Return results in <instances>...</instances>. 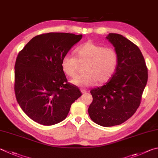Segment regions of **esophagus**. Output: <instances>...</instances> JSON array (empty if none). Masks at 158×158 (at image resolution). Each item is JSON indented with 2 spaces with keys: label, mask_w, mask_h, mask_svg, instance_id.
Instances as JSON below:
<instances>
[{
  "label": "esophagus",
  "mask_w": 158,
  "mask_h": 158,
  "mask_svg": "<svg viewBox=\"0 0 158 158\" xmlns=\"http://www.w3.org/2000/svg\"><path fill=\"white\" fill-rule=\"evenodd\" d=\"M81 93H82L83 94H85V93H87V91L85 90H84V89H82V90H81Z\"/></svg>",
  "instance_id": "1"
}]
</instances>
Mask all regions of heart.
<instances>
[{
    "mask_svg": "<svg viewBox=\"0 0 158 158\" xmlns=\"http://www.w3.org/2000/svg\"><path fill=\"white\" fill-rule=\"evenodd\" d=\"M74 55L75 57L65 54L61 60V68L67 75L74 77L78 64L85 63V73L70 80L72 84L79 87L89 86L96 81L99 83L106 81L115 70L118 61L115 50L92 41L79 45L74 51Z\"/></svg>",
    "mask_w": 158,
    "mask_h": 158,
    "instance_id": "b5f03b06",
    "label": "heart"
}]
</instances>
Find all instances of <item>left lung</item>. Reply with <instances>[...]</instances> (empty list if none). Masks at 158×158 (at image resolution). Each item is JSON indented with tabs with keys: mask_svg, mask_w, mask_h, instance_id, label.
<instances>
[{
	"mask_svg": "<svg viewBox=\"0 0 158 158\" xmlns=\"http://www.w3.org/2000/svg\"><path fill=\"white\" fill-rule=\"evenodd\" d=\"M118 54L111 79L102 86L92 89L93 102L89 116L102 127L119 125L133 116L139 106L148 80V70L139 48L121 34L106 37Z\"/></svg>",
	"mask_w": 158,
	"mask_h": 158,
	"instance_id": "8db88e82",
	"label": "left lung"
}]
</instances>
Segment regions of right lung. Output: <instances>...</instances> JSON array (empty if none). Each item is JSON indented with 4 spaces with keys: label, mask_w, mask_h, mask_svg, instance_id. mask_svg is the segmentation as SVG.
Instances as JSON below:
<instances>
[{
    "label": "right lung",
    "mask_w": 158,
    "mask_h": 158,
    "mask_svg": "<svg viewBox=\"0 0 158 158\" xmlns=\"http://www.w3.org/2000/svg\"><path fill=\"white\" fill-rule=\"evenodd\" d=\"M82 38L81 34L51 32L31 39L18 54L15 66L17 102L24 113L40 124L62 122L81 96L68 82L61 60Z\"/></svg>",
    "instance_id": "right-lung-1"
}]
</instances>
